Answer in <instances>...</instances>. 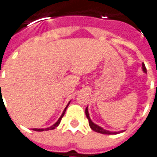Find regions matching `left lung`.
<instances>
[{"mask_svg":"<svg viewBox=\"0 0 157 157\" xmlns=\"http://www.w3.org/2000/svg\"><path fill=\"white\" fill-rule=\"evenodd\" d=\"M143 69L144 72H147V70H146V67H145L144 63H143ZM85 114H86V116H87V118H88V120H89V126H90V128H91L94 131H95V132H97V133H101V134H105V135H113V134H117V132H110V131L105 130V129H103L102 128L99 127L98 125L95 124L94 122L90 120V117H89V111H88V108H86V109H85Z\"/></svg>","mask_w":157,"mask_h":157,"instance_id":"obj_1","label":"left lung"}]
</instances>
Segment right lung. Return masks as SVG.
<instances>
[{
  "mask_svg": "<svg viewBox=\"0 0 157 157\" xmlns=\"http://www.w3.org/2000/svg\"><path fill=\"white\" fill-rule=\"evenodd\" d=\"M69 104V103H68ZM68 104L67 105V107L65 108V109H64V111H63V113H62V115L61 116V117L59 118V120L57 121L53 126H51V127H49V128H45V129H43V128H34L33 130H35V131H43V130H51V129H54V128H56L60 124V122H61V120H62V116H64V114H65V111H66V109H67V108H68Z\"/></svg>",
  "mask_w": 157,
  "mask_h": 157,
  "instance_id": "obj_1",
  "label": "right lung"
}]
</instances>
